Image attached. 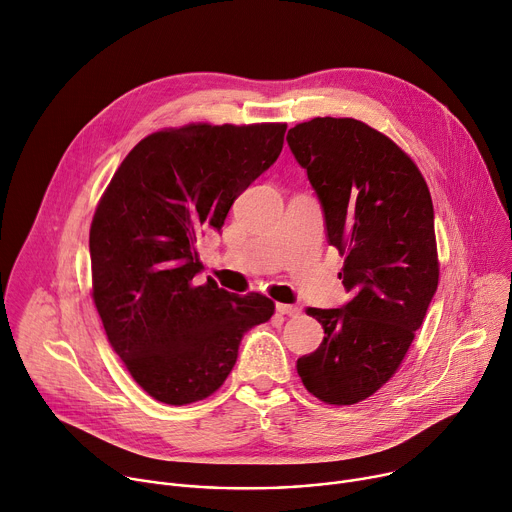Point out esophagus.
<instances>
[{
	"label": "esophagus",
	"mask_w": 512,
	"mask_h": 512,
	"mask_svg": "<svg viewBox=\"0 0 512 512\" xmlns=\"http://www.w3.org/2000/svg\"><path fill=\"white\" fill-rule=\"evenodd\" d=\"M275 310L280 312V314H286V316H298V314H300V310H298L296 306H292V304H282V302L275 304Z\"/></svg>",
	"instance_id": "34e87169"
}]
</instances>
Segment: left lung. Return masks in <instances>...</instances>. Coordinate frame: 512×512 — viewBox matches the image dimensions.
I'll return each instance as SVG.
<instances>
[{
	"mask_svg": "<svg viewBox=\"0 0 512 512\" xmlns=\"http://www.w3.org/2000/svg\"><path fill=\"white\" fill-rule=\"evenodd\" d=\"M288 145L320 202L329 245L345 257L339 277L353 298L306 308L324 339L298 359L310 394L355 404L402 363L437 292L435 212L427 181L388 136L353 118H314Z\"/></svg>",
	"mask_w": 512,
	"mask_h": 512,
	"instance_id": "8db88e82",
	"label": "left lung"
}]
</instances>
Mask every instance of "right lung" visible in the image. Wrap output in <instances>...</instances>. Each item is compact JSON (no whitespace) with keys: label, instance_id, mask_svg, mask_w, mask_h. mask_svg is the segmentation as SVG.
I'll return each mask as SVG.
<instances>
[{"label":"right lung","instance_id":"add662e5","mask_svg":"<svg viewBox=\"0 0 512 512\" xmlns=\"http://www.w3.org/2000/svg\"><path fill=\"white\" fill-rule=\"evenodd\" d=\"M286 124H188L143 138L122 161L89 228L94 302L134 382L165 404L216 392L243 335L275 304L230 294L202 271L196 243L220 230L284 147Z\"/></svg>","mask_w":512,"mask_h":512}]
</instances>
